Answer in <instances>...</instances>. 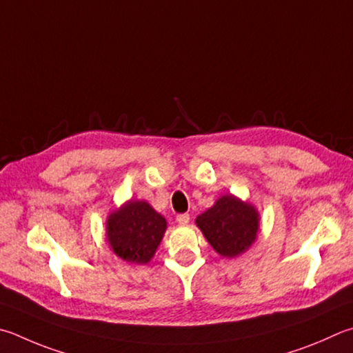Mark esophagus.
Wrapping results in <instances>:
<instances>
[{
	"label": "esophagus",
	"instance_id": "1",
	"mask_svg": "<svg viewBox=\"0 0 353 353\" xmlns=\"http://www.w3.org/2000/svg\"><path fill=\"white\" fill-rule=\"evenodd\" d=\"M176 221L181 223V225H187V223L190 222V214L188 213H182V214H177Z\"/></svg>",
	"mask_w": 353,
	"mask_h": 353
}]
</instances>
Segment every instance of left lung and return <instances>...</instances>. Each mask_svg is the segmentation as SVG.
<instances>
[{
    "mask_svg": "<svg viewBox=\"0 0 353 353\" xmlns=\"http://www.w3.org/2000/svg\"><path fill=\"white\" fill-rule=\"evenodd\" d=\"M196 225L217 253L225 258H236L256 241L259 213L248 202L225 194L196 217Z\"/></svg>",
    "mask_w": 353,
    "mask_h": 353,
    "instance_id": "1",
    "label": "left lung"
}]
</instances>
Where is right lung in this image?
Here are the masks:
<instances>
[{
	"label": "right lung",
	"instance_id": "right-lung-1",
	"mask_svg": "<svg viewBox=\"0 0 353 353\" xmlns=\"http://www.w3.org/2000/svg\"><path fill=\"white\" fill-rule=\"evenodd\" d=\"M166 230L162 214L145 201H130L106 221L112 252L131 264H146L154 256Z\"/></svg>",
	"mask_w": 353,
	"mask_h": 353
}]
</instances>
